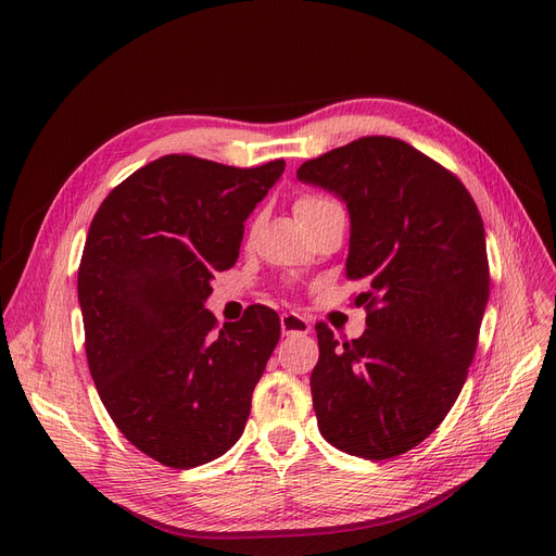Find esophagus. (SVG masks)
Listing matches in <instances>:
<instances>
[{
	"instance_id": "1",
	"label": "esophagus",
	"mask_w": 556,
	"mask_h": 556,
	"mask_svg": "<svg viewBox=\"0 0 556 556\" xmlns=\"http://www.w3.org/2000/svg\"><path fill=\"white\" fill-rule=\"evenodd\" d=\"M280 330L285 337H303V334H309L312 326L303 319L301 314L296 312H285L280 316Z\"/></svg>"
}]
</instances>
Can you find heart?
<instances>
[{"label": "heart", "instance_id": "heart-1", "mask_svg": "<svg viewBox=\"0 0 556 556\" xmlns=\"http://www.w3.org/2000/svg\"><path fill=\"white\" fill-rule=\"evenodd\" d=\"M332 203H334V201H330V199H326V197L307 194V197H301V199L296 201L294 210H296L299 219H303V217H307V215L319 213V210H324V207H328V205H332Z\"/></svg>", "mask_w": 556, "mask_h": 556}]
</instances>
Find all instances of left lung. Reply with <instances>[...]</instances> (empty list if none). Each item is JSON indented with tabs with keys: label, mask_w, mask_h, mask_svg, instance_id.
<instances>
[{
	"label": "left lung",
	"mask_w": 556,
	"mask_h": 556,
	"mask_svg": "<svg viewBox=\"0 0 556 556\" xmlns=\"http://www.w3.org/2000/svg\"><path fill=\"white\" fill-rule=\"evenodd\" d=\"M296 178L346 203V278L368 287L362 337L339 343L316 326L319 430L355 457L403 455L451 412L478 349L489 303L478 205L432 157L382 136L314 157Z\"/></svg>",
	"instance_id": "left-lung-1"
}]
</instances>
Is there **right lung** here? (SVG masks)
I'll return each mask as SVG.
<instances>
[{
	"mask_svg": "<svg viewBox=\"0 0 556 556\" xmlns=\"http://www.w3.org/2000/svg\"><path fill=\"white\" fill-rule=\"evenodd\" d=\"M282 172V161L237 169L165 155L119 182L90 224L78 267L90 374L119 432L163 466L213 462L244 432L280 319L251 305L217 332L203 303Z\"/></svg>",
	"mask_w": 556,
	"mask_h": 556,
	"instance_id": "add662e5",
	"label": "right lung"
}]
</instances>
